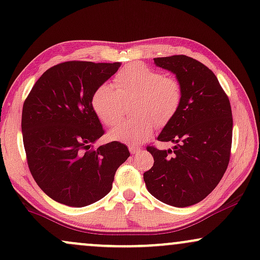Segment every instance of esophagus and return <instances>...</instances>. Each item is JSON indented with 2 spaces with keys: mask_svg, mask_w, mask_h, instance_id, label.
Returning <instances> with one entry per match:
<instances>
[{
  "mask_svg": "<svg viewBox=\"0 0 260 260\" xmlns=\"http://www.w3.org/2000/svg\"><path fill=\"white\" fill-rule=\"evenodd\" d=\"M140 150H142V148H140V146L129 145V151H131V154H137V152L140 151Z\"/></svg>",
  "mask_w": 260,
  "mask_h": 260,
  "instance_id": "obj_1",
  "label": "esophagus"
}]
</instances>
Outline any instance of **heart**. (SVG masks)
Here are the masks:
<instances>
[{
  "mask_svg": "<svg viewBox=\"0 0 260 260\" xmlns=\"http://www.w3.org/2000/svg\"><path fill=\"white\" fill-rule=\"evenodd\" d=\"M183 96V86L176 77L132 62L115 75L114 87L104 83L94 90L92 108L103 123L115 126L122 118V102L133 100L132 115L137 117L112 128L109 138L139 144L151 136L155 126H167L176 117Z\"/></svg>",
  "mask_w": 260,
  "mask_h": 260,
  "instance_id": "1",
  "label": "heart"
}]
</instances>
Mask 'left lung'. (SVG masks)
Masks as SVG:
<instances>
[{"label":"left lung","mask_w":260,"mask_h":260,"mask_svg":"<svg viewBox=\"0 0 260 260\" xmlns=\"http://www.w3.org/2000/svg\"><path fill=\"white\" fill-rule=\"evenodd\" d=\"M157 67L177 75L183 103L158 136L176 143L172 150L148 145L154 165L144 173L149 192L176 207L202 201L223 178L231 155L233 112L230 100L211 69L186 55L155 58Z\"/></svg>","instance_id":"8db88e82"}]
</instances>
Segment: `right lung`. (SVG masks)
I'll return each instance as SVG.
<instances>
[{
  "label": "right lung",
  "instance_id": "right-lung-1",
  "mask_svg": "<svg viewBox=\"0 0 260 260\" xmlns=\"http://www.w3.org/2000/svg\"><path fill=\"white\" fill-rule=\"evenodd\" d=\"M120 62L71 60L49 68L25 99L21 131L31 176L59 203L84 207L111 190L117 168L129 157L124 144H90L104 134L92 95Z\"/></svg>",
  "mask_w": 260,
  "mask_h": 260
}]
</instances>
